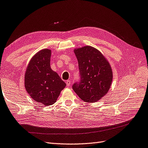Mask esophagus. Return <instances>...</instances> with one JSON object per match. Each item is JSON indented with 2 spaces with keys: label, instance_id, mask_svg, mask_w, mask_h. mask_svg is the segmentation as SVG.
<instances>
[{
  "label": "esophagus",
  "instance_id": "1",
  "mask_svg": "<svg viewBox=\"0 0 148 148\" xmlns=\"http://www.w3.org/2000/svg\"><path fill=\"white\" fill-rule=\"evenodd\" d=\"M66 84L67 86H70L71 84V82L70 81V80H67V81L66 82Z\"/></svg>",
  "mask_w": 148,
  "mask_h": 148
}]
</instances>
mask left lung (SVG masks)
Returning a JSON list of instances; mask_svg holds the SVG:
<instances>
[{
	"instance_id": "obj_1",
	"label": "left lung",
	"mask_w": 148,
	"mask_h": 148,
	"mask_svg": "<svg viewBox=\"0 0 148 148\" xmlns=\"http://www.w3.org/2000/svg\"><path fill=\"white\" fill-rule=\"evenodd\" d=\"M74 52L80 80L73 84V89L84 102H97L109 90L113 78L111 66L101 52L93 47L75 49Z\"/></svg>"
}]
</instances>
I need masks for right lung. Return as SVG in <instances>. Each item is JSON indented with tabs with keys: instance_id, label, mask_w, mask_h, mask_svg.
<instances>
[{
	"instance_id": "right-lung-1",
	"label": "right lung",
	"mask_w": 148,
	"mask_h": 148,
	"mask_svg": "<svg viewBox=\"0 0 148 148\" xmlns=\"http://www.w3.org/2000/svg\"><path fill=\"white\" fill-rule=\"evenodd\" d=\"M51 51H39L29 62L25 75V87L31 98L44 106L56 102L66 84L50 65Z\"/></svg>"
}]
</instances>
